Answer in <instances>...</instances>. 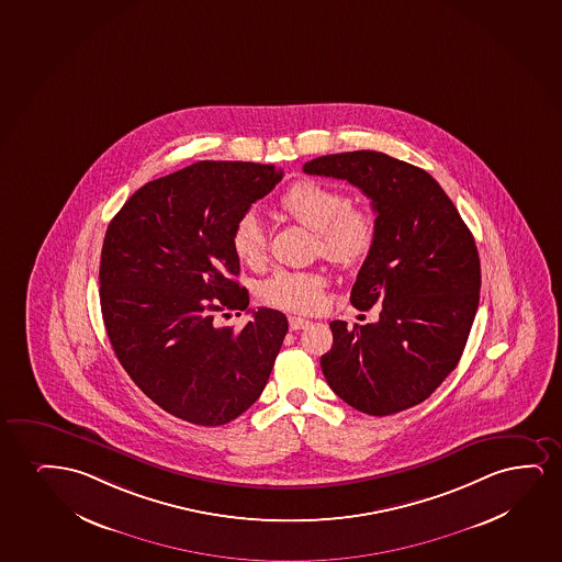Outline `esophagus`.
<instances>
[{
  "label": "esophagus",
  "mask_w": 562,
  "mask_h": 562,
  "mask_svg": "<svg viewBox=\"0 0 562 562\" xmlns=\"http://www.w3.org/2000/svg\"><path fill=\"white\" fill-rule=\"evenodd\" d=\"M308 326H311V322L305 321V318H300V316L290 318V329H305Z\"/></svg>",
  "instance_id": "1"
}]
</instances>
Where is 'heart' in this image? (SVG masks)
I'll return each instance as SVG.
<instances>
[{
    "mask_svg": "<svg viewBox=\"0 0 562 562\" xmlns=\"http://www.w3.org/2000/svg\"><path fill=\"white\" fill-rule=\"evenodd\" d=\"M280 210L318 236V251L341 269H355L368 259L378 238V221L370 210L352 205L345 190L303 179L280 198ZM231 246L238 261L259 269L267 259V234L256 213H244L234 223ZM328 280L313 270H277L261 284V300L269 305L313 313L322 303Z\"/></svg>",
    "mask_w": 562,
    "mask_h": 562,
    "instance_id": "heart-1",
    "label": "heart"
}]
</instances>
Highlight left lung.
<instances>
[{
    "label": "left lung",
    "mask_w": 562,
    "mask_h": 562,
    "mask_svg": "<svg viewBox=\"0 0 562 562\" xmlns=\"http://www.w3.org/2000/svg\"><path fill=\"white\" fill-rule=\"evenodd\" d=\"M308 176L355 184L372 200L378 238L350 303L381 305L380 321L329 324L321 358L331 391L368 416H391L429 398L460 362L481 297V259L452 200L423 169L355 150L306 161Z\"/></svg>",
    "instance_id": "1"
}]
</instances>
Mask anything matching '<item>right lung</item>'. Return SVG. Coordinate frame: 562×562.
<instances>
[{
    "label": "right lung",
    "instance_id": "add662e5",
    "mask_svg": "<svg viewBox=\"0 0 562 562\" xmlns=\"http://www.w3.org/2000/svg\"><path fill=\"white\" fill-rule=\"evenodd\" d=\"M251 161H196L146 182L102 241L101 311L120 364L171 416L217 427L261 396L288 334L280 311H254L240 331L217 314L246 311L231 233L282 181Z\"/></svg>",
    "mask_w": 562,
    "mask_h": 562
}]
</instances>
